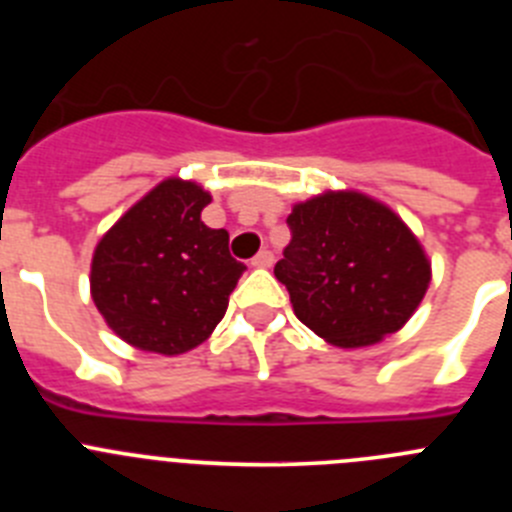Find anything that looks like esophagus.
Instances as JSON below:
<instances>
[{"label": "esophagus", "mask_w": 512, "mask_h": 512, "mask_svg": "<svg viewBox=\"0 0 512 512\" xmlns=\"http://www.w3.org/2000/svg\"><path fill=\"white\" fill-rule=\"evenodd\" d=\"M251 264L256 266V269H269V266L274 264V253H271V251H259L251 259Z\"/></svg>", "instance_id": "34e87169"}]
</instances>
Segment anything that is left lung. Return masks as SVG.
I'll return each instance as SVG.
<instances>
[{"mask_svg": "<svg viewBox=\"0 0 512 512\" xmlns=\"http://www.w3.org/2000/svg\"><path fill=\"white\" fill-rule=\"evenodd\" d=\"M274 277L307 328L338 348L374 346L413 318L431 284L418 235L384 202L328 189L297 202Z\"/></svg>", "mask_w": 512, "mask_h": 512, "instance_id": "8db88e82", "label": "left lung"}]
</instances>
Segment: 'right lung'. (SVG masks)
I'll use <instances>...</instances> for the list:
<instances>
[{
  "mask_svg": "<svg viewBox=\"0 0 512 512\" xmlns=\"http://www.w3.org/2000/svg\"><path fill=\"white\" fill-rule=\"evenodd\" d=\"M212 202L197 182L169 176L102 235L92 256V300L125 343L179 356L212 336L246 266L228 230L207 228Z\"/></svg>",
  "mask_w": 512,
  "mask_h": 512,
  "instance_id": "obj_1",
  "label": "right lung"
}]
</instances>
